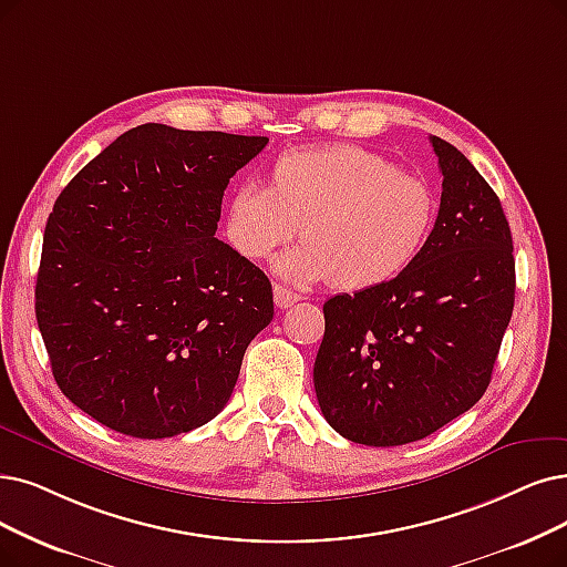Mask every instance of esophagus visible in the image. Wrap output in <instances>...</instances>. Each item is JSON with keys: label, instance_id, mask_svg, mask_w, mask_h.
Instances as JSON below:
<instances>
[{"label": "esophagus", "instance_id": "34e87169", "mask_svg": "<svg viewBox=\"0 0 567 567\" xmlns=\"http://www.w3.org/2000/svg\"><path fill=\"white\" fill-rule=\"evenodd\" d=\"M300 300H302V296H298V292H292L290 288H286L281 284L275 286V302H277L279 309H288V307H292V305L300 302Z\"/></svg>", "mask_w": 567, "mask_h": 567}]
</instances>
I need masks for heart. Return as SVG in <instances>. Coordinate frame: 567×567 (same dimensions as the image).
I'll return each instance as SVG.
<instances>
[{
  "label": "heart",
  "mask_w": 567,
  "mask_h": 567,
  "mask_svg": "<svg viewBox=\"0 0 567 567\" xmlns=\"http://www.w3.org/2000/svg\"><path fill=\"white\" fill-rule=\"evenodd\" d=\"M435 197L421 178L358 146L284 153L271 188L241 184L225 212V239L262 260L300 235L275 262L279 277L339 290H370L410 267L433 230Z\"/></svg>",
  "instance_id": "obj_1"
}]
</instances>
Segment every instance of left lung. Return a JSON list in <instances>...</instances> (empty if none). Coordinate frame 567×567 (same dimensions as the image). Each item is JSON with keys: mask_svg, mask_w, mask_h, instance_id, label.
<instances>
[{"mask_svg": "<svg viewBox=\"0 0 567 567\" xmlns=\"http://www.w3.org/2000/svg\"><path fill=\"white\" fill-rule=\"evenodd\" d=\"M430 144L442 199L421 254L395 279L323 305L316 398L355 444H410L477 404L512 319L516 275L501 199L456 146Z\"/></svg>", "mask_w": 567, "mask_h": 567, "instance_id": "left-lung-1", "label": "left lung"}]
</instances>
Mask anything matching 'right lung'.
<instances>
[{
	"mask_svg": "<svg viewBox=\"0 0 567 567\" xmlns=\"http://www.w3.org/2000/svg\"><path fill=\"white\" fill-rule=\"evenodd\" d=\"M267 142L146 123L60 193L34 309L58 386L81 412L163 440L228 404L275 300L265 271L214 235L230 178Z\"/></svg>",
	"mask_w": 567,
	"mask_h": 567,
	"instance_id": "1",
	"label": "right lung"
}]
</instances>
